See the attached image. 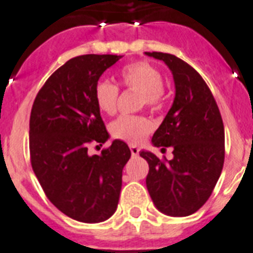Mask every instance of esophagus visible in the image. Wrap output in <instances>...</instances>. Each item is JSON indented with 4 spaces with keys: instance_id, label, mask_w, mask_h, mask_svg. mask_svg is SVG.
<instances>
[{
    "instance_id": "esophagus-1",
    "label": "esophagus",
    "mask_w": 253,
    "mask_h": 253,
    "mask_svg": "<svg viewBox=\"0 0 253 253\" xmlns=\"http://www.w3.org/2000/svg\"><path fill=\"white\" fill-rule=\"evenodd\" d=\"M130 151L132 156H138L139 155V148L136 146H130Z\"/></svg>"
}]
</instances>
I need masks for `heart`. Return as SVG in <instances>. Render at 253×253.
<instances>
[{
	"instance_id": "heart-1",
	"label": "heart",
	"mask_w": 253,
	"mask_h": 253,
	"mask_svg": "<svg viewBox=\"0 0 253 253\" xmlns=\"http://www.w3.org/2000/svg\"><path fill=\"white\" fill-rule=\"evenodd\" d=\"M121 84L126 89L140 91L142 105L150 109H158L164 101L163 75L155 65L148 61L139 60L125 65L119 72ZM119 89L107 80H101L94 87V99L102 113L113 115L117 111ZM154 128L150 119L142 115H122L110 125L113 138L139 144Z\"/></svg>"
}]
</instances>
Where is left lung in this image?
Returning a JSON list of instances; mask_svg holds the SVG:
<instances>
[{
    "label": "left lung",
    "mask_w": 253,
    "mask_h": 253,
    "mask_svg": "<svg viewBox=\"0 0 253 253\" xmlns=\"http://www.w3.org/2000/svg\"><path fill=\"white\" fill-rule=\"evenodd\" d=\"M172 71L176 95L152 136L155 147L173 148V159L142 151L146 184L155 206L170 216L200 210L211 196L224 163V127L211 90L196 69L174 55L146 52Z\"/></svg>",
    "instance_id": "obj_1"
}]
</instances>
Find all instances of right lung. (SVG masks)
I'll return each instance as SVG.
<instances>
[{
	"instance_id": "right-lung-1",
	"label": "right lung",
	"mask_w": 253,
	"mask_h": 253,
	"mask_svg": "<svg viewBox=\"0 0 253 253\" xmlns=\"http://www.w3.org/2000/svg\"><path fill=\"white\" fill-rule=\"evenodd\" d=\"M122 56L81 55L48 77L30 115V159L45 196L61 212L85 223H98L117 210L122 170L131 151L114 140L90 156V143L109 139L94 87Z\"/></svg>"
}]
</instances>
